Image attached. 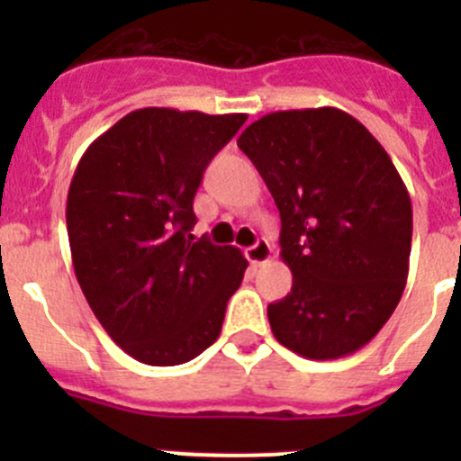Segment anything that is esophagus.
Here are the masks:
<instances>
[{"label": "esophagus", "mask_w": 461, "mask_h": 461, "mask_svg": "<svg viewBox=\"0 0 461 461\" xmlns=\"http://www.w3.org/2000/svg\"><path fill=\"white\" fill-rule=\"evenodd\" d=\"M244 254H247L251 266H263V263H267V260L272 258V244L267 242V240H258V242H256L254 247H249Z\"/></svg>", "instance_id": "34e87169"}]
</instances>
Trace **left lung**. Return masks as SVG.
<instances>
[{
    "instance_id": "8db88e82",
    "label": "left lung",
    "mask_w": 461,
    "mask_h": 461,
    "mask_svg": "<svg viewBox=\"0 0 461 461\" xmlns=\"http://www.w3.org/2000/svg\"><path fill=\"white\" fill-rule=\"evenodd\" d=\"M238 148L275 198L293 272L267 307L276 341L309 360L351 356L388 323L409 276L413 210L393 158L328 105L263 115Z\"/></svg>"
}]
</instances>
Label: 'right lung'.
Returning a JSON list of instances; mask_svg holds the SVG:
<instances>
[{
	"instance_id": "obj_1",
	"label": "right lung",
	"mask_w": 461,
	"mask_h": 461,
	"mask_svg": "<svg viewBox=\"0 0 461 461\" xmlns=\"http://www.w3.org/2000/svg\"><path fill=\"white\" fill-rule=\"evenodd\" d=\"M247 115L140 108L85 149L67 198L76 279L110 339L138 362L173 367L221 332L247 258L194 242V195Z\"/></svg>"
}]
</instances>
